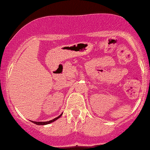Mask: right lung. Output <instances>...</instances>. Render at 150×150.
<instances>
[{"label":"right lung","mask_w":150,"mask_h":150,"mask_svg":"<svg viewBox=\"0 0 150 150\" xmlns=\"http://www.w3.org/2000/svg\"><path fill=\"white\" fill-rule=\"evenodd\" d=\"M62 116V115H60L59 116L57 117L54 118V119H53V120H50V121H46V122H36V121H32V123H35V124L36 125H47V124H49V123H53V122H54L55 120H56L57 119H59V118L60 117Z\"/></svg>","instance_id":"add662e5"}]
</instances>
